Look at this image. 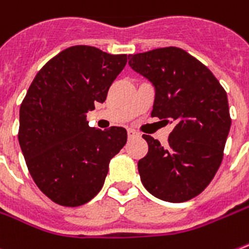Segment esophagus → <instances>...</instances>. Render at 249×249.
Instances as JSON below:
<instances>
[{"mask_svg": "<svg viewBox=\"0 0 249 249\" xmlns=\"http://www.w3.org/2000/svg\"><path fill=\"white\" fill-rule=\"evenodd\" d=\"M137 137H139V134H138L137 131L133 130V129H129V130H128V138H129V139H133V138H137Z\"/></svg>", "mask_w": 249, "mask_h": 249, "instance_id": "obj_1", "label": "esophagus"}]
</instances>
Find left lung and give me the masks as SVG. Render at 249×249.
I'll use <instances>...</instances> for the list:
<instances>
[{"instance_id": "1", "label": "left lung", "mask_w": 249, "mask_h": 249, "mask_svg": "<svg viewBox=\"0 0 249 249\" xmlns=\"http://www.w3.org/2000/svg\"><path fill=\"white\" fill-rule=\"evenodd\" d=\"M154 87L152 116L175 124L167 145L150 135L138 162L142 183L158 199L183 202L205 190L223 160L231 115L224 89L208 67L176 47L129 55Z\"/></svg>"}]
</instances>
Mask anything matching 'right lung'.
<instances>
[{
  "label": "right lung",
  "mask_w": 249,
  "mask_h": 249,
  "mask_svg": "<svg viewBox=\"0 0 249 249\" xmlns=\"http://www.w3.org/2000/svg\"><path fill=\"white\" fill-rule=\"evenodd\" d=\"M126 54L95 47L67 48L35 76L20 106L18 143L31 177L52 201L79 206L105 182L108 163L126 143V130L89 126L86 114L104 102L124 70Z\"/></svg>",
  "instance_id": "add662e5"
}]
</instances>
